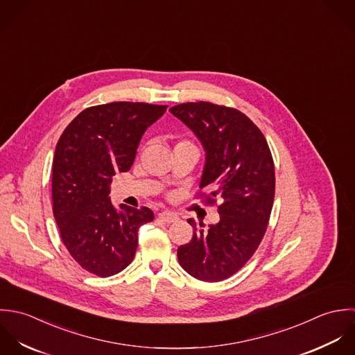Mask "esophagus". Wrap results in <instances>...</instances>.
<instances>
[{
	"mask_svg": "<svg viewBox=\"0 0 355 355\" xmlns=\"http://www.w3.org/2000/svg\"><path fill=\"white\" fill-rule=\"evenodd\" d=\"M159 219L167 222V223H171V222H175L178 219V215L177 214L171 213V211H163V213L157 214Z\"/></svg>",
	"mask_w": 355,
	"mask_h": 355,
	"instance_id": "obj_1",
	"label": "esophagus"
}]
</instances>
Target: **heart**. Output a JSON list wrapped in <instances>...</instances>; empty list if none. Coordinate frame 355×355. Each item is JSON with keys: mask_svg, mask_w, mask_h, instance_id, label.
<instances>
[{"mask_svg": "<svg viewBox=\"0 0 355 355\" xmlns=\"http://www.w3.org/2000/svg\"><path fill=\"white\" fill-rule=\"evenodd\" d=\"M181 144H185V145H192V144H189V142H180L178 145H181Z\"/></svg>", "mask_w": 355, "mask_h": 355, "instance_id": "1", "label": "heart"}]
</instances>
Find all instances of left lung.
Instances as JSON below:
<instances>
[{
    "mask_svg": "<svg viewBox=\"0 0 355 355\" xmlns=\"http://www.w3.org/2000/svg\"><path fill=\"white\" fill-rule=\"evenodd\" d=\"M170 112L202 142L206 163L200 188L218 198L219 220L178 247L182 269L202 282H222L239 272L263 239L275 200V164L262 132L243 112L207 101L184 103Z\"/></svg>",
    "mask_w": 355,
    "mask_h": 355,
    "instance_id": "obj_1",
    "label": "left lung"
}]
</instances>
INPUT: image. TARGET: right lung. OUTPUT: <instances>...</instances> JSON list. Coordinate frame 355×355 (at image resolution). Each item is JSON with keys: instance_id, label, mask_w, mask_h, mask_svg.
Listing matches in <instances>:
<instances>
[{"instance_id": "right-lung-1", "label": "right lung", "mask_w": 355, "mask_h": 355, "mask_svg": "<svg viewBox=\"0 0 355 355\" xmlns=\"http://www.w3.org/2000/svg\"><path fill=\"white\" fill-rule=\"evenodd\" d=\"M167 105L115 101L83 110L56 145L52 170L53 215L72 258L108 277L135 258L148 207L111 203L112 177L130 170L145 130Z\"/></svg>"}]
</instances>
